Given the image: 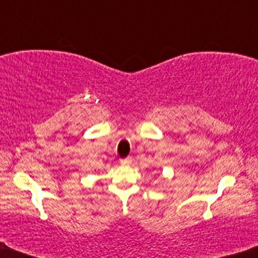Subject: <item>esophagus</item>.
I'll return each instance as SVG.
<instances>
[{"instance_id": "obj_1", "label": "esophagus", "mask_w": 258, "mask_h": 258, "mask_svg": "<svg viewBox=\"0 0 258 258\" xmlns=\"http://www.w3.org/2000/svg\"><path fill=\"white\" fill-rule=\"evenodd\" d=\"M121 164H122V165H129V164H132V158L128 157V158H124V160H121Z\"/></svg>"}]
</instances>
